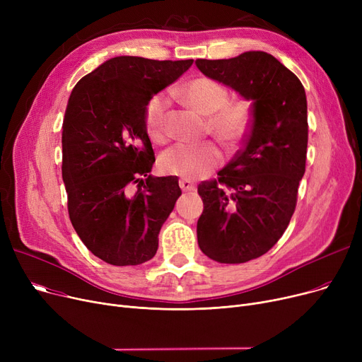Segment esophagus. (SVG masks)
I'll return each instance as SVG.
<instances>
[{
    "instance_id": "esophagus-1",
    "label": "esophagus",
    "mask_w": 362,
    "mask_h": 362,
    "mask_svg": "<svg viewBox=\"0 0 362 362\" xmlns=\"http://www.w3.org/2000/svg\"><path fill=\"white\" fill-rule=\"evenodd\" d=\"M179 186H180V189L183 192H192V191H195V183L194 182H191V180H187V179H180L179 180Z\"/></svg>"
}]
</instances>
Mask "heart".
Instances as JSON below:
<instances>
[{"mask_svg": "<svg viewBox=\"0 0 362 362\" xmlns=\"http://www.w3.org/2000/svg\"><path fill=\"white\" fill-rule=\"evenodd\" d=\"M183 100L202 116H208L206 127L226 148L235 149L248 136L251 129V110L243 101H229L224 86L208 78H197L182 86ZM167 98L157 93L145 108V127L149 138L163 144L167 139ZM221 161V152L213 142L198 145H175L160 157L163 173L183 179H197L211 171Z\"/></svg>", "mask_w": 362, "mask_h": 362, "instance_id": "1", "label": "heart"}]
</instances>
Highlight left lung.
Segmentation results:
<instances>
[{"label": "left lung", "mask_w": 362, "mask_h": 362, "mask_svg": "<svg viewBox=\"0 0 362 362\" xmlns=\"http://www.w3.org/2000/svg\"><path fill=\"white\" fill-rule=\"evenodd\" d=\"M195 64L252 103L243 148L217 180L198 186L201 251L223 264H240L270 251L295 211L307 160V95L296 76L264 51Z\"/></svg>", "instance_id": "left-lung-1"}]
</instances>
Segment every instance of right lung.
<instances>
[{
    "label": "right lung",
    "mask_w": 362,
    "mask_h": 362,
    "mask_svg": "<svg viewBox=\"0 0 362 362\" xmlns=\"http://www.w3.org/2000/svg\"><path fill=\"white\" fill-rule=\"evenodd\" d=\"M192 63L114 57L71 90L62 136L69 216L86 248L107 264L139 265L154 257L161 226L182 195L176 176L149 175L156 157L145 108Z\"/></svg>",
    "instance_id": "obj_1"
}]
</instances>
